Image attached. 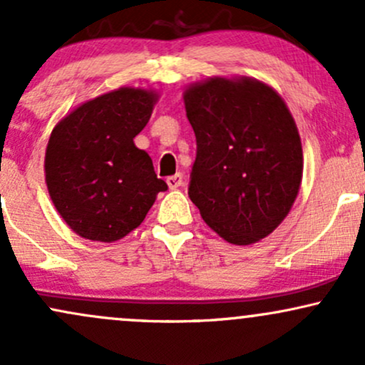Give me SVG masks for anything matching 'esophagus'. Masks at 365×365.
Returning a JSON list of instances; mask_svg holds the SVG:
<instances>
[{
	"instance_id": "1",
	"label": "esophagus",
	"mask_w": 365,
	"mask_h": 365,
	"mask_svg": "<svg viewBox=\"0 0 365 365\" xmlns=\"http://www.w3.org/2000/svg\"><path fill=\"white\" fill-rule=\"evenodd\" d=\"M166 183H168L170 188H178L183 183V175L182 173L171 175V177L166 178Z\"/></svg>"
}]
</instances>
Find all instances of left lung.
I'll return each mask as SVG.
<instances>
[{
  "mask_svg": "<svg viewBox=\"0 0 365 365\" xmlns=\"http://www.w3.org/2000/svg\"><path fill=\"white\" fill-rule=\"evenodd\" d=\"M197 154L188 197L220 237L249 245L284 220L302 180V144L266 83L212 78L185 92Z\"/></svg>",
  "mask_w": 365,
  "mask_h": 365,
  "instance_id": "1",
  "label": "left lung"
}]
</instances>
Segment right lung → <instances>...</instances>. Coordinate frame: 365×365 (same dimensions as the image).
<instances>
[{"label":"right lung","mask_w":365,"mask_h":365,"mask_svg":"<svg viewBox=\"0 0 365 365\" xmlns=\"http://www.w3.org/2000/svg\"><path fill=\"white\" fill-rule=\"evenodd\" d=\"M154 103L153 92L123 87L83 103L54 127L46 183L54 207L77 235L120 240L144 221L159 192L168 190L149 154L133 144Z\"/></svg>","instance_id":"obj_1"}]
</instances>
